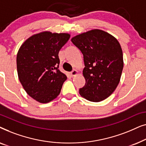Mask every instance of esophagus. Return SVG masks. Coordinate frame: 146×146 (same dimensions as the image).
Returning a JSON list of instances; mask_svg holds the SVG:
<instances>
[{
	"label": "esophagus",
	"instance_id": "34e87169",
	"mask_svg": "<svg viewBox=\"0 0 146 146\" xmlns=\"http://www.w3.org/2000/svg\"><path fill=\"white\" fill-rule=\"evenodd\" d=\"M70 74L72 77L75 76L78 74V70H74L72 72H71L70 73Z\"/></svg>",
	"mask_w": 146,
	"mask_h": 146
}]
</instances>
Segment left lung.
I'll use <instances>...</instances> for the list:
<instances>
[{"label": "left lung", "mask_w": 146, "mask_h": 146, "mask_svg": "<svg viewBox=\"0 0 146 146\" xmlns=\"http://www.w3.org/2000/svg\"><path fill=\"white\" fill-rule=\"evenodd\" d=\"M83 54L86 84L80 88L82 97L98 102L108 98L118 85L123 68L120 44L114 36L100 29H93L72 38Z\"/></svg>", "instance_id": "8db88e82"}]
</instances>
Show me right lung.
Returning a JSON list of instances; mask_svg holds the SVG:
<instances>
[{"label": "right lung", "instance_id": "right-lung-1", "mask_svg": "<svg viewBox=\"0 0 146 146\" xmlns=\"http://www.w3.org/2000/svg\"><path fill=\"white\" fill-rule=\"evenodd\" d=\"M70 37L68 33L43 31L27 38L18 51L19 80L26 92L40 103L57 98L67 79L58 69V52Z\"/></svg>", "mask_w": 146, "mask_h": 146}]
</instances>
